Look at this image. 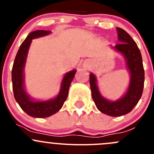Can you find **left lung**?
<instances>
[{
	"instance_id": "obj_1",
	"label": "left lung",
	"mask_w": 154,
	"mask_h": 154,
	"mask_svg": "<svg viewBox=\"0 0 154 154\" xmlns=\"http://www.w3.org/2000/svg\"><path fill=\"white\" fill-rule=\"evenodd\" d=\"M117 31L121 43L116 45L115 48L125 56L131 74L127 93L119 100H107L100 95L94 74H91L89 76L91 95L96 106L101 112L110 116H122L131 112L142 97L144 82L142 58L137 45L125 29L117 27Z\"/></svg>"
}]
</instances>
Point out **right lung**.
Masks as SVG:
<instances>
[{
  "label": "right lung",
  "mask_w": 154,
  "mask_h": 154,
  "mask_svg": "<svg viewBox=\"0 0 154 154\" xmlns=\"http://www.w3.org/2000/svg\"><path fill=\"white\" fill-rule=\"evenodd\" d=\"M50 32L51 31L48 30H35L30 32L20 46L12 69V90L15 100L27 115L35 118L48 117L57 112L62 108L67 98L69 86L76 73L75 70H73L65 75L60 94L54 100L43 102L32 101L26 94L24 88L23 70L30 43L32 38L46 35Z\"/></svg>",
  "instance_id": "1"
}]
</instances>
